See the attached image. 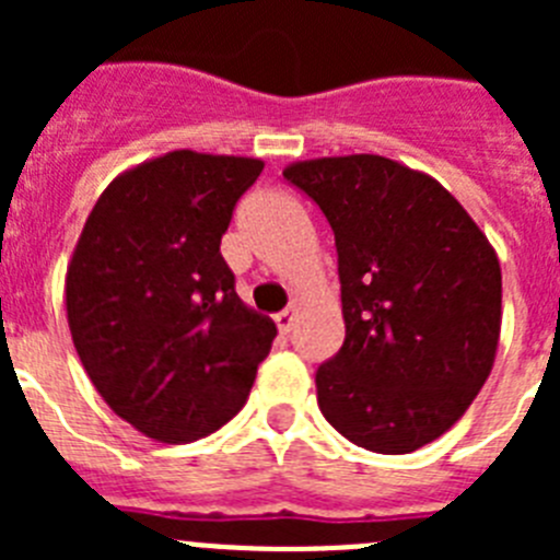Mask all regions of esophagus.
Returning a JSON list of instances; mask_svg holds the SVG:
<instances>
[{"mask_svg":"<svg viewBox=\"0 0 560 560\" xmlns=\"http://www.w3.org/2000/svg\"><path fill=\"white\" fill-rule=\"evenodd\" d=\"M294 319H296V314L291 308H285V311H280V314H275L277 330H280V334H289V330L294 328Z\"/></svg>","mask_w":560,"mask_h":560,"instance_id":"esophagus-1","label":"esophagus"}]
</instances>
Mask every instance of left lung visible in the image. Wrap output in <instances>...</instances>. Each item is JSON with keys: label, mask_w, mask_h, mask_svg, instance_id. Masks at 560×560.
I'll use <instances>...</instances> for the list:
<instances>
[{"label": "left lung", "mask_w": 560, "mask_h": 560, "mask_svg": "<svg viewBox=\"0 0 560 560\" xmlns=\"http://www.w3.org/2000/svg\"><path fill=\"white\" fill-rule=\"evenodd\" d=\"M283 176L319 205L339 252L345 345L316 370L319 409L368 452H418L493 370L497 249L438 179L378 153L291 162Z\"/></svg>", "instance_id": "1"}]
</instances>
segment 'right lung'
Masks as SVG:
<instances>
[{"label": "right lung", "mask_w": 560, "mask_h": 560, "mask_svg": "<svg viewBox=\"0 0 560 560\" xmlns=\"http://www.w3.org/2000/svg\"><path fill=\"white\" fill-rule=\"evenodd\" d=\"M264 162L171 151L114 176L67 266V323L101 398L192 443L235 418L277 328L237 296L221 235Z\"/></svg>", "instance_id": "add662e5"}]
</instances>
